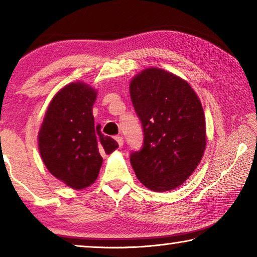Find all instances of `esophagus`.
<instances>
[{"label": "esophagus", "mask_w": 257, "mask_h": 257, "mask_svg": "<svg viewBox=\"0 0 257 257\" xmlns=\"http://www.w3.org/2000/svg\"><path fill=\"white\" fill-rule=\"evenodd\" d=\"M114 139L116 141V143H118L119 146H122L123 145V138L121 136H115Z\"/></svg>", "instance_id": "1"}]
</instances>
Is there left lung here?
Masks as SVG:
<instances>
[{"instance_id": "left-lung-1", "label": "left lung", "mask_w": 257, "mask_h": 257, "mask_svg": "<svg viewBox=\"0 0 257 257\" xmlns=\"http://www.w3.org/2000/svg\"><path fill=\"white\" fill-rule=\"evenodd\" d=\"M144 129V146L130 156L138 180L153 191L176 189L191 176L206 149L201 99L181 77L146 68L129 84Z\"/></svg>"}]
</instances>
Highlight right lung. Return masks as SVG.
I'll return each instance as SVG.
<instances>
[{
    "instance_id": "obj_1",
    "label": "right lung",
    "mask_w": 257,
    "mask_h": 257,
    "mask_svg": "<svg viewBox=\"0 0 257 257\" xmlns=\"http://www.w3.org/2000/svg\"><path fill=\"white\" fill-rule=\"evenodd\" d=\"M97 89L84 81L63 86L46 108L38 132L43 163L56 179L72 189L93 185L101 170V154H111L119 145L94 125L93 105Z\"/></svg>"
}]
</instances>
